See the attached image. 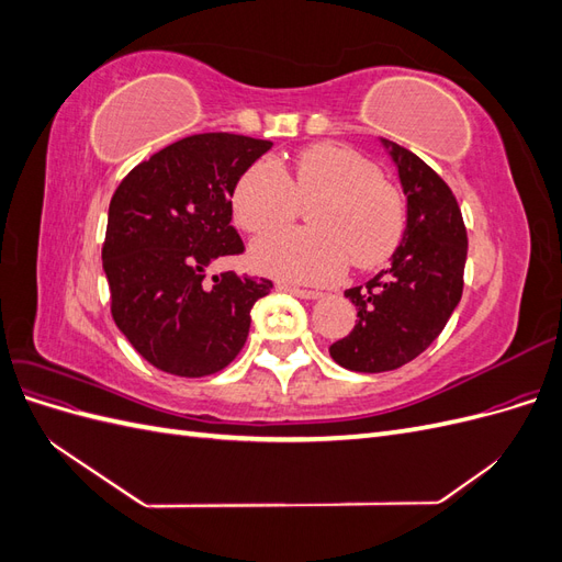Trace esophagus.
<instances>
[{"label":"esophagus","instance_id":"1","mask_svg":"<svg viewBox=\"0 0 562 562\" xmlns=\"http://www.w3.org/2000/svg\"><path fill=\"white\" fill-rule=\"evenodd\" d=\"M279 291H285V293H291V295L302 297V300H318V297H323L321 291H307V288H297V285H288V283H279Z\"/></svg>","mask_w":562,"mask_h":562}]
</instances>
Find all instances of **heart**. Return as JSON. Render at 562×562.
<instances>
[{"label": "heart", "instance_id": "obj_1", "mask_svg": "<svg viewBox=\"0 0 562 562\" xmlns=\"http://www.w3.org/2000/svg\"><path fill=\"white\" fill-rule=\"evenodd\" d=\"M300 201H321L314 229H277L248 250L260 274L293 283H330L353 260L359 267L384 262L398 246L405 211L398 192L380 168L347 145L321 143L302 149L291 176L271 159L255 161L234 187V217L260 234L291 223Z\"/></svg>", "mask_w": 562, "mask_h": 562}]
</instances>
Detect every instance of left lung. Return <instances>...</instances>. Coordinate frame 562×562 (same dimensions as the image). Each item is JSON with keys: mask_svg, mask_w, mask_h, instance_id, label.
I'll list each match as a JSON object with an SVG mask.
<instances>
[{"mask_svg": "<svg viewBox=\"0 0 562 562\" xmlns=\"http://www.w3.org/2000/svg\"><path fill=\"white\" fill-rule=\"evenodd\" d=\"M407 199L405 232L391 262L366 285L345 291L356 326L330 345L353 372L396 370L427 349L462 300L467 229L450 187L411 149L380 138Z\"/></svg>", "mask_w": 562, "mask_h": 562, "instance_id": "8db88e82", "label": "left lung"}]
</instances>
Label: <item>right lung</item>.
<instances>
[{
	"label": "right lung",
	"mask_w": 562,
	"mask_h": 562,
	"mask_svg": "<svg viewBox=\"0 0 562 562\" xmlns=\"http://www.w3.org/2000/svg\"><path fill=\"white\" fill-rule=\"evenodd\" d=\"M269 140L199 133L138 164L110 201L103 269L112 316L133 349L178 378L229 366L246 345L250 310L271 281L206 269L244 241L232 227L234 187Z\"/></svg>",
	"instance_id": "add662e5"
}]
</instances>
